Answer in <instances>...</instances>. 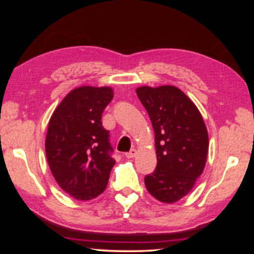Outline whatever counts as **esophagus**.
I'll return each instance as SVG.
<instances>
[{"label":"esophagus","mask_w":254,"mask_h":254,"mask_svg":"<svg viewBox=\"0 0 254 254\" xmlns=\"http://www.w3.org/2000/svg\"><path fill=\"white\" fill-rule=\"evenodd\" d=\"M136 156V150L135 149H132L130 152H127V154H126V157L127 158V159H132V158H134Z\"/></svg>","instance_id":"34e87169"}]
</instances>
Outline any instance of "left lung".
<instances>
[{"instance_id": "8db88e82", "label": "left lung", "mask_w": 254, "mask_h": 254, "mask_svg": "<svg viewBox=\"0 0 254 254\" xmlns=\"http://www.w3.org/2000/svg\"><path fill=\"white\" fill-rule=\"evenodd\" d=\"M135 92L151 120L158 161L156 170L145 176V187L159 201L176 203L203 174L207 128L194 102L175 86H141Z\"/></svg>"}]
</instances>
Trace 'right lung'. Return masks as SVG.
Here are the masks:
<instances>
[{
	"label": "right lung",
	"instance_id": "obj_1",
	"mask_svg": "<svg viewBox=\"0 0 254 254\" xmlns=\"http://www.w3.org/2000/svg\"><path fill=\"white\" fill-rule=\"evenodd\" d=\"M111 87L80 86L56 107L46 136V156L56 182L77 200L105 190L115 160L102 113L113 98Z\"/></svg>",
	"mask_w": 254,
	"mask_h": 254
}]
</instances>
